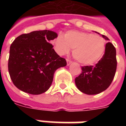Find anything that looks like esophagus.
Returning a JSON list of instances; mask_svg holds the SVG:
<instances>
[{"instance_id": "1", "label": "esophagus", "mask_w": 126, "mask_h": 126, "mask_svg": "<svg viewBox=\"0 0 126 126\" xmlns=\"http://www.w3.org/2000/svg\"><path fill=\"white\" fill-rule=\"evenodd\" d=\"M72 63V61H71V60H69V59H67V65H69L71 63Z\"/></svg>"}]
</instances>
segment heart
Wrapping results in <instances>:
<instances>
[{
	"mask_svg": "<svg viewBox=\"0 0 126 126\" xmlns=\"http://www.w3.org/2000/svg\"><path fill=\"white\" fill-rule=\"evenodd\" d=\"M106 42L102 36L78 31H69L64 37L58 35L54 40L55 50L63 55L73 49V55L83 65H93L102 57Z\"/></svg>",
	"mask_w": 126,
	"mask_h": 126,
	"instance_id": "heart-1",
	"label": "heart"
}]
</instances>
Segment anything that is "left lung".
<instances>
[{"label":"left lung","mask_w":126,"mask_h":126,"mask_svg":"<svg viewBox=\"0 0 126 126\" xmlns=\"http://www.w3.org/2000/svg\"><path fill=\"white\" fill-rule=\"evenodd\" d=\"M106 40L109 39L102 35ZM117 67L116 48L111 42L106 44L103 56L95 66H83L82 73L75 79L80 92L88 95L100 94L107 90L113 80Z\"/></svg>","instance_id":"left-lung-1"}]
</instances>
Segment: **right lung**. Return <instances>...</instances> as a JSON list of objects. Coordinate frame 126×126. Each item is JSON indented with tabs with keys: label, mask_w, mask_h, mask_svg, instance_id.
<instances>
[{
	"label": "right lung",
	"mask_w": 126,
	"mask_h": 126,
	"mask_svg": "<svg viewBox=\"0 0 126 126\" xmlns=\"http://www.w3.org/2000/svg\"><path fill=\"white\" fill-rule=\"evenodd\" d=\"M57 36L48 30L36 31L21 34L10 49L8 71L13 83L19 90L39 95L51 86L55 71L67 65L49 42Z\"/></svg>",
	"instance_id": "1"
}]
</instances>
